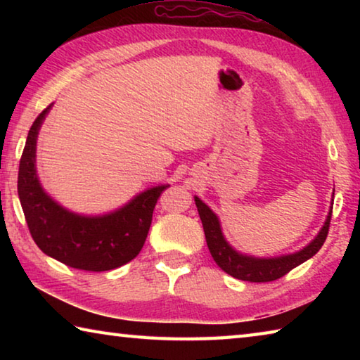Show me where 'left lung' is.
I'll list each match as a JSON object with an SVG mask.
<instances>
[{
	"label": "left lung",
	"instance_id": "8db88e82",
	"mask_svg": "<svg viewBox=\"0 0 360 360\" xmlns=\"http://www.w3.org/2000/svg\"><path fill=\"white\" fill-rule=\"evenodd\" d=\"M195 205H197L200 219H202L206 243H208V249L212 259H214L216 264L221 266L225 273H229L230 276L249 283L275 281V279L283 278L285 273H289L292 268H295L303 264V262H307L308 259H311L322 248V245H324L332 217L330 206V211H328V216L324 225H322V229L319 230L318 236L298 252L281 255V257L257 259L235 251V249L229 245L227 240L224 238L221 222H219L214 212L210 210V206H206L198 197H195Z\"/></svg>",
	"mask_w": 360,
	"mask_h": 360
}]
</instances>
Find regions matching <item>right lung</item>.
Masks as SVG:
<instances>
[{"mask_svg":"<svg viewBox=\"0 0 360 360\" xmlns=\"http://www.w3.org/2000/svg\"><path fill=\"white\" fill-rule=\"evenodd\" d=\"M49 105L33 122L19 165L20 205L32 238L42 252L85 271H108L136 257L148 238L152 212L168 186L136 195L105 216H81L60 206L42 188L36 174V139Z\"/></svg>","mask_w":360,"mask_h":360,"instance_id":"obj_1","label":"right lung"}]
</instances>
